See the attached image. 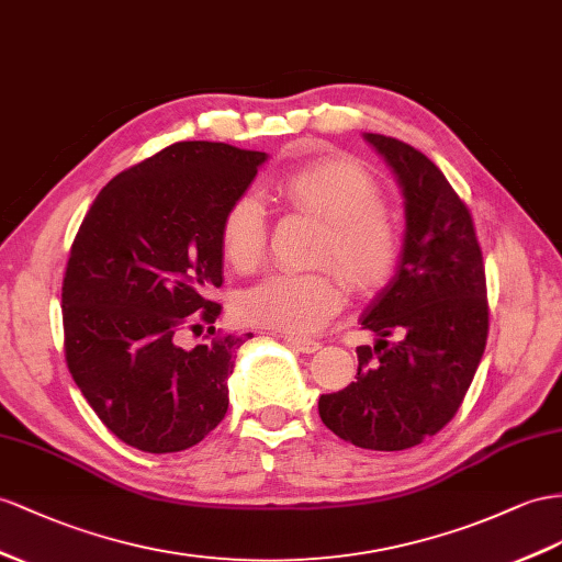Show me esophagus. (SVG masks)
<instances>
[{
    "label": "esophagus",
    "mask_w": 562,
    "mask_h": 562,
    "mask_svg": "<svg viewBox=\"0 0 562 562\" xmlns=\"http://www.w3.org/2000/svg\"><path fill=\"white\" fill-rule=\"evenodd\" d=\"M284 341L290 344L292 349L301 351V353H315L321 349V341H313V339H301V337H284Z\"/></svg>",
    "instance_id": "1"
}]
</instances>
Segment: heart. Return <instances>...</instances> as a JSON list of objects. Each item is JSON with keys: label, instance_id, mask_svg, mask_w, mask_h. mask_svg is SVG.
<instances>
[{"label": "heart", "instance_id": "b5f03b06", "mask_svg": "<svg viewBox=\"0 0 562 562\" xmlns=\"http://www.w3.org/2000/svg\"><path fill=\"white\" fill-rule=\"evenodd\" d=\"M286 206L323 221L313 258L335 263L353 290H378L392 278L401 258V227L382 204L380 182L351 156H323L286 170L276 182ZM268 247V218L261 199L241 192L229 201L221 221L225 261L247 272L261 266ZM347 301V284L333 268L308 272H278L237 301L239 318L304 337L318 333Z\"/></svg>", "mask_w": 562, "mask_h": 562}]
</instances>
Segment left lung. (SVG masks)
<instances>
[{
	"label": "left lung",
	"instance_id": "obj_1",
	"mask_svg": "<svg viewBox=\"0 0 562 562\" xmlns=\"http://www.w3.org/2000/svg\"><path fill=\"white\" fill-rule=\"evenodd\" d=\"M366 139L396 172L406 237L394 280L361 318L375 347H358L356 382L323 394V423L370 451H404L451 423L488 335L482 249L472 213L429 158L396 137Z\"/></svg>",
	"mask_w": 562,
	"mask_h": 562
}]
</instances>
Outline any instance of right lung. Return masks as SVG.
Listing matches in <instances>:
<instances>
[{
  "label": "right lung",
  "instance_id": "1",
  "mask_svg": "<svg viewBox=\"0 0 562 562\" xmlns=\"http://www.w3.org/2000/svg\"><path fill=\"white\" fill-rule=\"evenodd\" d=\"M263 151L176 142L119 172L78 229L61 286L70 375L113 435L144 453L199 443L227 413L235 353L251 337L215 329L221 221ZM210 327L182 350V331Z\"/></svg>",
  "mask_w": 562,
  "mask_h": 562
}]
</instances>
